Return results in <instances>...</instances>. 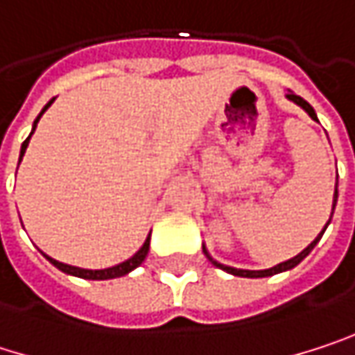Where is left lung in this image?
<instances>
[{
    "mask_svg": "<svg viewBox=\"0 0 355 355\" xmlns=\"http://www.w3.org/2000/svg\"><path fill=\"white\" fill-rule=\"evenodd\" d=\"M288 98H290L292 103H296L298 107L304 108V110H306V112H309V114H311V116H313V119L317 121V112H315V108L311 107V105H309V103H306L304 98H300V96H298V94H294V92H288ZM335 203H337V182H335V197H333V209H335ZM331 216H333V214H331ZM327 224H329V222H327ZM324 228H327V226H324ZM322 232H324V230H322ZM322 232H320V234H319V239H320V236H322ZM319 239H315V241H313V243H311L309 247L304 248V250H302L300 254H296L294 259H290V261H284V263H279V265H275V267H271V269H263V271H248V269H234V267H228V265H222V263L214 261V259H211V257L207 254V250H203V252H205V254L209 257V261H211V263H214L216 267H220V269H224V271H228V273H232V275H239V277H267V275H275V273H279V271H286V269H292V267H296V265H298V263H300V261H302V259H304V257H306V254H309V252L313 250V247L317 245V241H319Z\"/></svg>",
    "mask_w": 355,
    "mask_h": 355,
    "instance_id": "1",
    "label": "left lung"
}]
</instances>
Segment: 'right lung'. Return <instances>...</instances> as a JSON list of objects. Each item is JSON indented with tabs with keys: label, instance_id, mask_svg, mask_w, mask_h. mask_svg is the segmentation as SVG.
<instances>
[{
	"label": "right lung",
	"instance_id": "add662e5",
	"mask_svg": "<svg viewBox=\"0 0 355 355\" xmlns=\"http://www.w3.org/2000/svg\"><path fill=\"white\" fill-rule=\"evenodd\" d=\"M55 101V98H53ZM53 101L46 105V107L40 110V114L36 116L35 121V127H33V133H35L36 129V123H38V119L42 116V112L46 110V108L53 105ZM31 133V135H33ZM31 135L24 139V144H22V150H20V160H22V156H24V152H26V148H28V141H31ZM148 250H150V236L146 239V243H144V247L139 248L131 259H127V261H123V263H119V265H114V267H108V269H80V267H71V265H65V263H59V261H55V259H51V257H46L57 269H61L63 273H69V275H76V277H84V279H112V277H121V275H125V273H129V271H133L135 267H139L141 265V261L146 259V254H148Z\"/></svg>",
	"mask_w": 355,
	"mask_h": 355
}]
</instances>
